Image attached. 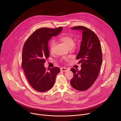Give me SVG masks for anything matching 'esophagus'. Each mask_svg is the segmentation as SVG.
Masks as SVG:
<instances>
[{
  "instance_id": "esophagus-1",
  "label": "esophagus",
  "mask_w": 121,
  "mask_h": 121,
  "mask_svg": "<svg viewBox=\"0 0 121 121\" xmlns=\"http://www.w3.org/2000/svg\"><path fill=\"white\" fill-rule=\"evenodd\" d=\"M61 70L62 71H67V70H69V69L67 68H65V67H62V68H61Z\"/></svg>"
}]
</instances>
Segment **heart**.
<instances>
[{
  "label": "heart",
  "mask_w": 121,
  "mask_h": 121,
  "mask_svg": "<svg viewBox=\"0 0 121 121\" xmlns=\"http://www.w3.org/2000/svg\"><path fill=\"white\" fill-rule=\"evenodd\" d=\"M60 41L65 44L69 49H71L74 45V39L69 35H63L60 37ZM56 43L54 40H52L50 44V51L53 53L54 50Z\"/></svg>",
  "instance_id": "1"
}]
</instances>
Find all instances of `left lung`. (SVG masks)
Here are the masks:
<instances>
[{"label": "left lung", "instance_id": "left-lung-1", "mask_svg": "<svg viewBox=\"0 0 121 121\" xmlns=\"http://www.w3.org/2000/svg\"><path fill=\"white\" fill-rule=\"evenodd\" d=\"M71 29L82 31V41L76 56L82 68L80 70L70 69L73 73L70 84L75 90L84 91L91 86L99 76L102 63V48L98 37L91 30L84 26Z\"/></svg>", "mask_w": 121, "mask_h": 121}]
</instances>
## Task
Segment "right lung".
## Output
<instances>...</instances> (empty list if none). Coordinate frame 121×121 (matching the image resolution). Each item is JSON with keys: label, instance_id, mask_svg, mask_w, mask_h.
I'll return each mask as SVG.
<instances>
[{"label": "right lung", "instance_id": "right-lung-1", "mask_svg": "<svg viewBox=\"0 0 121 121\" xmlns=\"http://www.w3.org/2000/svg\"><path fill=\"white\" fill-rule=\"evenodd\" d=\"M63 28H42L36 30L27 39L23 46L22 68L28 81L33 88L45 92L53 86L56 76L60 71L58 67L47 69L44 67L46 59L50 56L49 41L59 35Z\"/></svg>", "mask_w": 121, "mask_h": 121}]
</instances>
